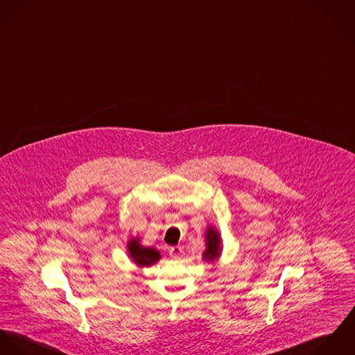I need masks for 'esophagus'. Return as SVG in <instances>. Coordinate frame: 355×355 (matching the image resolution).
<instances>
[{
  "label": "esophagus",
  "instance_id": "obj_1",
  "mask_svg": "<svg viewBox=\"0 0 355 355\" xmlns=\"http://www.w3.org/2000/svg\"><path fill=\"white\" fill-rule=\"evenodd\" d=\"M168 253H170V256L174 257V259H181L184 250H182L181 246H171V248L168 249Z\"/></svg>",
  "mask_w": 355,
  "mask_h": 355
}]
</instances>
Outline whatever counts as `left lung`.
Returning <instances> with one entry per match:
<instances>
[{
    "mask_svg": "<svg viewBox=\"0 0 355 355\" xmlns=\"http://www.w3.org/2000/svg\"><path fill=\"white\" fill-rule=\"evenodd\" d=\"M207 250L204 252V259L214 260L215 257L219 256V236L214 229L207 230Z\"/></svg>",
    "mask_w": 355,
    "mask_h": 355,
    "instance_id": "8db88e82",
    "label": "left lung"
}]
</instances>
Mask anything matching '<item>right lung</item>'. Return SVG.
<instances>
[{"label": "right lung", "instance_id": "add662e5", "mask_svg": "<svg viewBox=\"0 0 355 355\" xmlns=\"http://www.w3.org/2000/svg\"><path fill=\"white\" fill-rule=\"evenodd\" d=\"M128 249L133 261L141 267L153 266L160 257L159 252H157L154 248H143L139 243V239H130L128 243Z\"/></svg>", "mask_w": 355, "mask_h": 355}]
</instances>
